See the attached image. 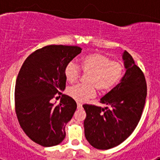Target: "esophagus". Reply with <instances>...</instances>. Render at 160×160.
<instances>
[{"instance_id": "esophagus-1", "label": "esophagus", "mask_w": 160, "mask_h": 160, "mask_svg": "<svg viewBox=\"0 0 160 160\" xmlns=\"http://www.w3.org/2000/svg\"><path fill=\"white\" fill-rule=\"evenodd\" d=\"M77 106H78V109H82V104L80 102H78L77 103Z\"/></svg>"}]
</instances>
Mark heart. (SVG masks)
Wrapping results in <instances>:
<instances>
[{"instance_id": "1", "label": "heart", "mask_w": 160, "mask_h": 160, "mask_svg": "<svg viewBox=\"0 0 160 160\" xmlns=\"http://www.w3.org/2000/svg\"><path fill=\"white\" fill-rule=\"evenodd\" d=\"M79 65L85 73L87 84H77L68 89V94L78 102H85L95 95L96 89L100 93L107 92L121 80L123 75V66L118 62L111 61L105 55L92 53L82 58ZM66 81L73 83L80 74L79 69L74 63L70 62L65 69Z\"/></svg>"}]
</instances>
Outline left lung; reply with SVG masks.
Returning <instances> with one entry per match:
<instances>
[{
    "label": "left lung",
    "mask_w": 160,
    "mask_h": 160,
    "mask_svg": "<svg viewBox=\"0 0 160 160\" xmlns=\"http://www.w3.org/2000/svg\"><path fill=\"white\" fill-rule=\"evenodd\" d=\"M122 59L125 74L116 87L100 99L107 107L82 106L87 113L85 136L97 149H111L122 143L132 134L142 116L147 97L146 79L126 50Z\"/></svg>",
    "instance_id": "8db88e82"
}]
</instances>
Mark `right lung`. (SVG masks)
<instances>
[{
  "label": "right lung",
  "instance_id": "1",
  "mask_svg": "<svg viewBox=\"0 0 160 160\" xmlns=\"http://www.w3.org/2000/svg\"><path fill=\"white\" fill-rule=\"evenodd\" d=\"M81 51L78 46H45L31 53L20 70L14 94L17 117L24 132L41 146H56L66 137L65 127L77 103L61 92L66 88L64 72ZM56 93L62 94L58 105L52 102Z\"/></svg>",
  "mask_w": 160,
  "mask_h": 160
}]
</instances>
